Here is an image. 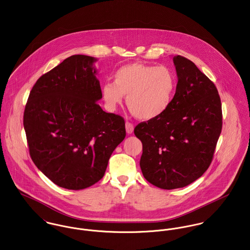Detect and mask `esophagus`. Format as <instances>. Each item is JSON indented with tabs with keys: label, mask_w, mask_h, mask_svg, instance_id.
<instances>
[{
	"label": "esophagus",
	"mask_w": 250,
	"mask_h": 250,
	"mask_svg": "<svg viewBox=\"0 0 250 250\" xmlns=\"http://www.w3.org/2000/svg\"><path fill=\"white\" fill-rule=\"evenodd\" d=\"M125 130H126L127 134H131L134 130V125L130 122H126L125 123Z\"/></svg>",
	"instance_id": "esophagus-1"
}]
</instances>
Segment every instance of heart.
<instances>
[{"instance_id":"1","label":"heart","mask_w":250,"mask_h":250,"mask_svg":"<svg viewBox=\"0 0 250 250\" xmlns=\"http://www.w3.org/2000/svg\"><path fill=\"white\" fill-rule=\"evenodd\" d=\"M113 78V83H105L102 88L111 108L127 96L129 111L139 120L148 121L163 115L171 104L176 78L167 66L132 62L120 67Z\"/></svg>"}]
</instances>
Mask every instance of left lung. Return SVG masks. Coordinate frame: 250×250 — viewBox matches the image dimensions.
Wrapping results in <instances>:
<instances>
[{
  "label": "left lung",
  "instance_id": "8db88e82",
  "mask_svg": "<svg viewBox=\"0 0 250 250\" xmlns=\"http://www.w3.org/2000/svg\"><path fill=\"white\" fill-rule=\"evenodd\" d=\"M173 62L178 83L170 106L134 128L143 175L163 189L187 187L207 171L223 125L215 84L190 60L177 55Z\"/></svg>",
  "mask_w": 250,
  "mask_h": 250
}]
</instances>
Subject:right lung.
<instances>
[{
	"label": "right lung",
	"instance_id": "right-lung-1",
	"mask_svg": "<svg viewBox=\"0 0 250 250\" xmlns=\"http://www.w3.org/2000/svg\"><path fill=\"white\" fill-rule=\"evenodd\" d=\"M85 55L66 58L39 78L24 108L30 157L61 188L80 190L104 175L108 160L125 137V120L104 112L93 63Z\"/></svg>",
	"mask_w": 250,
	"mask_h": 250
}]
</instances>
